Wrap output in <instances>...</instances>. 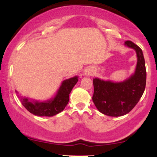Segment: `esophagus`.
<instances>
[{"mask_svg": "<svg viewBox=\"0 0 157 157\" xmlns=\"http://www.w3.org/2000/svg\"><path fill=\"white\" fill-rule=\"evenodd\" d=\"M94 74V69L92 68H88L84 71V75L86 76H91Z\"/></svg>", "mask_w": 157, "mask_h": 157, "instance_id": "34e87169", "label": "esophagus"}]
</instances>
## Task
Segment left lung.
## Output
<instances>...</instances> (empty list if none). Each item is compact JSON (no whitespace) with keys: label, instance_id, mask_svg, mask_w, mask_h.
I'll return each instance as SVG.
<instances>
[{"label":"left lung","instance_id":"obj_1","mask_svg":"<svg viewBox=\"0 0 157 157\" xmlns=\"http://www.w3.org/2000/svg\"><path fill=\"white\" fill-rule=\"evenodd\" d=\"M125 45L136 51L137 63L134 75L120 82L93 80L92 100L99 111L107 116L120 117L130 112L145 89L146 69L142 49L131 40L125 41Z\"/></svg>","mask_w":157,"mask_h":157}]
</instances>
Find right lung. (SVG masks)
<instances>
[{
	"label": "right lung",
	"instance_id": "obj_1",
	"mask_svg": "<svg viewBox=\"0 0 157 157\" xmlns=\"http://www.w3.org/2000/svg\"><path fill=\"white\" fill-rule=\"evenodd\" d=\"M78 81V77L64 80L54 98L45 102L30 101L28 98H22L23 105L30 113L40 117H52L63 111L68 101L69 94Z\"/></svg>",
	"mask_w": 157,
	"mask_h": 157
}]
</instances>
